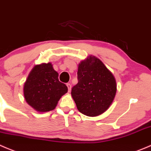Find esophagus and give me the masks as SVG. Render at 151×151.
<instances>
[{"label":"esophagus","mask_w":151,"mask_h":151,"mask_svg":"<svg viewBox=\"0 0 151 151\" xmlns=\"http://www.w3.org/2000/svg\"><path fill=\"white\" fill-rule=\"evenodd\" d=\"M67 86H68V92H70V90H71V84L70 83H67Z\"/></svg>","instance_id":"1"}]
</instances>
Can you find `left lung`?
<instances>
[{"instance_id":"left-lung-1","label":"left lung","mask_w":151,"mask_h":151,"mask_svg":"<svg viewBox=\"0 0 151 151\" xmlns=\"http://www.w3.org/2000/svg\"><path fill=\"white\" fill-rule=\"evenodd\" d=\"M77 74L78 83L72 88L71 95L78 110L91 117L106 111L116 93L113 73L99 59L91 55L81 62Z\"/></svg>"}]
</instances>
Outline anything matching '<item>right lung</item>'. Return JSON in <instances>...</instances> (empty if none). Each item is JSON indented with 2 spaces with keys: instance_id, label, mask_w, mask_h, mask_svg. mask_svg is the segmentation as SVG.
<instances>
[{
  "instance_id": "obj_1",
  "label": "right lung",
  "mask_w": 151,
  "mask_h": 151,
  "mask_svg": "<svg viewBox=\"0 0 151 151\" xmlns=\"http://www.w3.org/2000/svg\"><path fill=\"white\" fill-rule=\"evenodd\" d=\"M58 73L52 63H43L34 67L24 84L26 102L38 112L54 110L68 87L58 79Z\"/></svg>"
}]
</instances>
